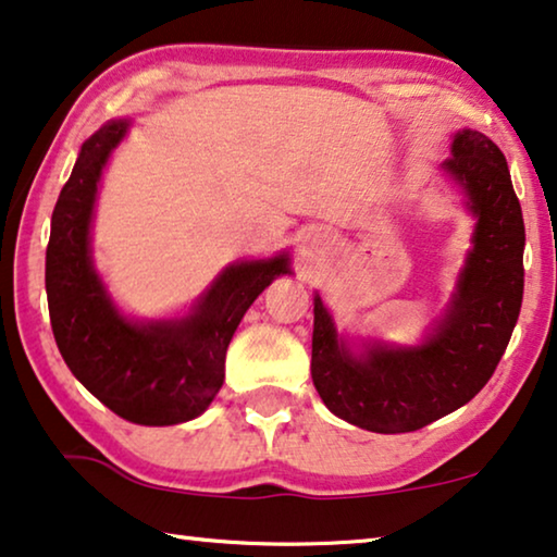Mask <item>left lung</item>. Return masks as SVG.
Returning a JSON list of instances; mask_svg holds the SVG:
<instances>
[{"label": "left lung", "mask_w": 557, "mask_h": 557, "mask_svg": "<svg viewBox=\"0 0 557 557\" xmlns=\"http://www.w3.org/2000/svg\"><path fill=\"white\" fill-rule=\"evenodd\" d=\"M443 169L478 216L473 251L446 319L418 348L371 346L354 358L321 298L313 304V386L338 418L373 433H410L466 406L506 354L523 304L525 224L508 161L481 132L453 139Z\"/></svg>", "instance_id": "1"}]
</instances>
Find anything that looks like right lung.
Returning <instances> with one entry per match:
<instances>
[{
	"label": "right lung",
	"mask_w": 557,
	"mask_h": 557,
	"mask_svg": "<svg viewBox=\"0 0 557 557\" xmlns=\"http://www.w3.org/2000/svg\"><path fill=\"white\" fill-rule=\"evenodd\" d=\"M126 126L111 122L84 141L59 194L47 244L49 319L64 363L101 404L132 423L176 425L207 410L246 308L288 267L276 256L226 269L184 321L139 326L122 319L91 269L89 224L101 166Z\"/></svg>",
	"instance_id": "add662e5"
}]
</instances>
